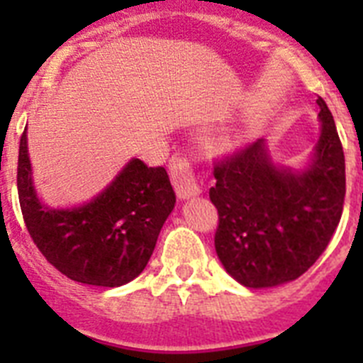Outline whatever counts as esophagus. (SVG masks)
Here are the masks:
<instances>
[{"label":"esophagus","mask_w":363,"mask_h":363,"mask_svg":"<svg viewBox=\"0 0 363 363\" xmlns=\"http://www.w3.org/2000/svg\"><path fill=\"white\" fill-rule=\"evenodd\" d=\"M171 178L172 185H174L176 189V194H178L182 200L196 196L198 192H200L196 178H194V171H192V165L189 163L187 158H172Z\"/></svg>","instance_id":"obj_1"}]
</instances>
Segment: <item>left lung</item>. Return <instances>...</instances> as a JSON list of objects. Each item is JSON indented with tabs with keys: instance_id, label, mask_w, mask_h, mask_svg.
I'll use <instances>...</instances> for the list:
<instances>
[{
	"instance_id": "8db88e82",
	"label": "left lung",
	"mask_w": 363,
	"mask_h": 363,
	"mask_svg": "<svg viewBox=\"0 0 363 363\" xmlns=\"http://www.w3.org/2000/svg\"><path fill=\"white\" fill-rule=\"evenodd\" d=\"M320 138L307 169L278 167L264 140L216 163L211 201L214 247L238 284L274 287L301 277L320 258L344 211L345 158L327 104L318 96Z\"/></svg>"
}]
</instances>
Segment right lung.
Masks as SVG:
<instances>
[{"label":"right lung","mask_w":363,"mask_h":363,"mask_svg":"<svg viewBox=\"0 0 363 363\" xmlns=\"http://www.w3.org/2000/svg\"><path fill=\"white\" fill-rule=\"evenodd\" d=\"M18 196L25 225L41 255L67 278L120 287L142 274L176 194L163 167L133 158L91 201L52 209L32 182L27 129L19 140Z\"/></svg>","instance_id":"obj_1"}]
</instances>
